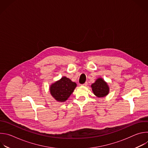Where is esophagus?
<instances>
[{"instance_id": "34e87169", "label": "esophagus", "mask_w": 148, "mask_h": 148, "mask_svg": "<svg viewBox=\"0 0 148 148\" xmlns=\"http://www.w3.org/2000/svg\"><path fill=\"white\" fill-rule=\"evenodd\" d=\"M81 86H84V87H86V86H87V82H86V83H84V84H82Z\"/></svg>"}]
</instances>
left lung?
<instances>
[{"mask_svg":"<svg viewBox=\"0 0 148 148\" xmlns=\"http://www.w3.org/2000/svg\"><path fill=\"white\" fill-rule=\"evenodd\" d=\"M91 87L94 94L98 98L106 97L110 92V87L108 83L101 77L98 78L91 84Z\"/></svg>","mask_w":148,"mask_h":148,"instance_id":"obj_1","label":"left lung"}]
</instances>
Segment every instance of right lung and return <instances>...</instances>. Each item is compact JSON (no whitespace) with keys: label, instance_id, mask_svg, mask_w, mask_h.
<instances>
[{"label":"right lung","instance_id":"obj_1","mask_svg":"<svg viewBox=\"0 0 148 148\" xmlns=\"http://www.w3.org/2000/svg\"><path fill=\"white\" fill-rule=\"evenodd\" d=\"M76 87L77 84L75 82L64 76L51 84L49 90L51 95L56 101L63 102L68 99Z\"/></svg>","mask_w":148,"mask_h":148}]
</instances>
